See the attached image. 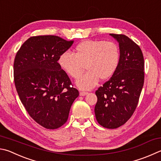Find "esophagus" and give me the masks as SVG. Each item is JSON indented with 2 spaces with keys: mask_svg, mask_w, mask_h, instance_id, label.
<instances>
[{
  "mask_svg": "<svg viewBox=\"0 0 161 161\" xmlns=\"http://www.w3.org/2000/svg\"><path fill=\"white\" fill-rule=\"evenodd\" d=\"M88 94V93L87 92H81L80 93V95L81 96H86V95H87Z\"/></svg>",
  "mask_w": 161,
  "mask_h": 161,
  "instance_id": "esophagus-1",
  "label": "esophagus"
}]
</instances>
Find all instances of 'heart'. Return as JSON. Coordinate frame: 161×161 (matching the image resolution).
Here are the masks:
<instances>
[{
  "instance_id": "obj_1",
  "label": "heart",
  "mask_w": 161,
  "mask_h": 161,
  "mask_svg": "<svg viewBox=\"0 0 161 161\" xmlns=\"http://www.w3.org/2000/svg\"><path fill=\"white\" fill-rule=\"evenodd\" d=\"M120 53L118 45L103 40H86L76 46L74 54L65 51L58 58V65L67 75L77 79L86 66V73L76 81L81 90H91L100 81L110 79L118 68Z\"/></svg>"
}]
</instances>
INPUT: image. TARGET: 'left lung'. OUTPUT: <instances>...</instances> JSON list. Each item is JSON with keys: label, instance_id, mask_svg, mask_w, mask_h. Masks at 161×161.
Here are the masks:
<instances>
[{"label": "left lung", "instance_id": "obj_1", "mask_svg": "<svg viewBox=\"0 0 161 161\" xmlns=\"http://www.w3.org/2000/svg\"><path fill=\"white\" fill-rule=\"evenodd\" d=\"M119 43L120 59L110 80L96 92V120L108 129L124 125L138 104L144 81V60L139 46L123 34H110Z\"/></svg>", "mask_w": 161, "mask_h": 161}]
</instances>
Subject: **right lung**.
Segmentation results:
<instances>
[{"mask_svg":"<svg viewBox=\"0 0 161 161\" xmlns=\"http://www.w3.org/2000/svg\"><path fill=\"white\" fill-rule=\"evenodd\" d=\"M72 43L57 36H32L14 58V81L20 101L29 115L46 129L65 123L79 96L58 63Z\"/></svg>","mask_w":161,"mask_h":161,"instance_id":"obj_1","label":"right lung"}]
</instances>
